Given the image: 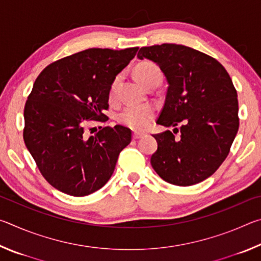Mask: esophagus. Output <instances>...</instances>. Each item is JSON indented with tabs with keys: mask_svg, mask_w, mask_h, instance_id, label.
<instances>
[{
	"mask_svg": "<svg viewBox=\"0 0 261 261\" xmlns=\"http://www.w3.org/2000/svg\"><path fill=\"white\" fill-rule=\"evenodd\" d=\"M143 136H144V134H140V132H134V135H132V138H134V139H139Z\"/></svg>",
	"mask_w": 261,
	"mask_h": 261,
	"instance_id": "34e87169",
	"label": "esophagus"
}]
</instances>
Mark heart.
I'll use <instances>...</instances> for the list:
<instances>
[{"mask_svg":"<svg viewBox=\"0 0 261 261\" xmlns=\"http://www.w3.org/2000/svg\"><path fill=\"white\" fill-rule=\"evenodd\" d=\"M136 76L139 82L145 86H148L152 83H160L161 70L156 64L152 62H141L136 68ZM121 76H116L109 87V99L114 101L117 95V88L120 84ZM154 116H155V108L151 105L141 106H129L122 110L118 115V122L122 125L130 127L131 130L143 131L146 130L151 124Z\"/></svg>","mask_w":261,"mask_h":261,"instance_id":"obj_1","label":"heart"}]
</instances>
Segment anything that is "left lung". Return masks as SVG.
Segmentation results:
<instances>
[{
    "label": "left lung",
    "mask_w": 261,
    "mask_h": 261,
    "mask_svg": "<svg viewBox=\"0 0 261 261\" xmlns=\"http://www.w3.org/2000/svg\"><path fill=\"white\" fill-rule=\"evenodd\" d=\"M137 57L155 62L165 73L166 101L156 123L175 127L153 135V169L178 187L202 182L226 160L240 126L230 76L219 61L183 45L143 47Z\"/></svg>",
    "instance_id": "obj_1"
}]
</instances>
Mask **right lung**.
<instances>
[{
  "mask_svg": "<svg viewBox=\"0 0 261 261\" xmlns=\"http://www.w3.org/2000/svg\"><path fill=\"white\" fill-rule=\"evenodd\" d=\"M138 49L90 48L53 62L35 79L23 138L41 175L59 191L84 197L112 177L131 130L105 126L87 139L84 129L88 121L108 120L109 87Z\"/></svg>",
  "mask_w": 261,
  "mask_h": 261,
  "instance_id": "add662e5",
  "label": "right lung"
}]
</instances>
